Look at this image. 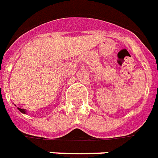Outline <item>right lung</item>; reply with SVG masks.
Here are the masks:
<instances>
[{
	"label": "right lung",
	"instance_id": "1",
	"mask_svg": "<svg viewBox=\"0 0 158 158\" xmlns=\"http://www.w3.org/2000/svg\"><path fill=\"white\" fill-rule=\"evenodd\" d=\"M17 109H18L19 111L21 112V113H22V114H27V112H26V110H22V109H20V108H17Z\"/></svg>",
	"mask_w": 158,
	"mask_h": 158
}]
</instances>
